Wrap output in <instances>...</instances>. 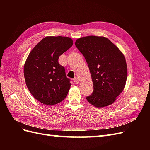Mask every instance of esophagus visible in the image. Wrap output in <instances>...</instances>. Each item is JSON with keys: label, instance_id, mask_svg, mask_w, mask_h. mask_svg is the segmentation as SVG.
<instances>
[{"label": "esophagus", "instance_id": "esophagus-1", "mask_svg": "<svg viewBox=\"0 0 150 150\" xmlns=\"http://www.w3.org/2000/svg\"><path fill=\"white\" fill-rule=\"evenodd\" d=\"M74 82L75 84H78L79 83V79L78 78H74Z\"/></svg>", "mask_w": 150, "mask_h": 150}]
</instances>
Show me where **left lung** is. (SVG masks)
<instances>
[{
    "mask_svg": "<svg viewBox=\"0 0 150 150\" xmlns=\"http://www.w3.org/2000/svg\"><path fill=\"white\" fill-rule=\"evenodd\" d=\"M75 45L85 57L93 83L94 91L86 99L97 108L110 105L126 84L128 71L123 54L105 37L86 36L77 39Z\"/></svg>",
    "mask_w": 150,
    "mask_h": 150,
    "instance_id": "1",
    "label": "left lung"
}]
</instances>
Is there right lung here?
<instances>
[{
    "mask_svg": "<svg viewBox=\"0 0 150 150\" xmlns=\"http://www.w3.org/2000/svg\"><path fill=\"white\" fill-rule=\"evenodd\" d=\"M73 44L72 40L62 36H47L29 53L24 67L25 83L33 96L49 106L64 100L71 84L59 57Z\"/></svg>",
    "mask_w": 150,
    "mask_h": 150,
    "instance_id": "right-lung-1",
    "label": "right lung"
}]
</instances>
